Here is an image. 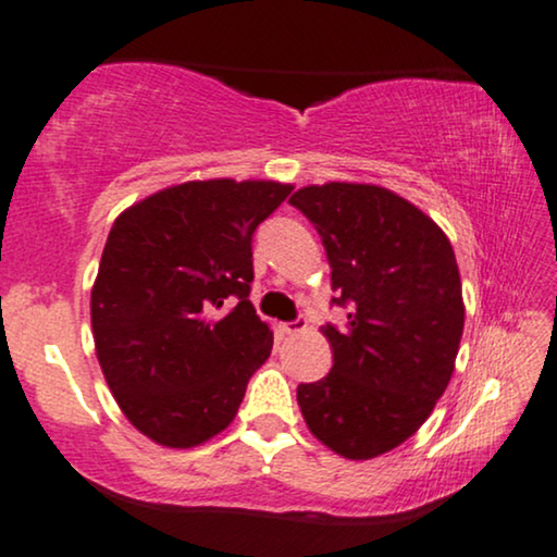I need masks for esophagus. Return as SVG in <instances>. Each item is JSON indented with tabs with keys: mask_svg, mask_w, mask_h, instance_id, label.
Listing matches in <instances>:
<instances>
[{
	"mask_svg": "<svg viewBox=\"0 0 557 557\" xmlns=\"http://www.w3.org/2000/svg\"><path fill=\"white\" fill-rule=\"evenodd\" d=\"M308 329V321L306 319H302V315H298V319H295V321H287V323H283V331H285V334H300V331H306Z\"/></svg>",
	"mask_w": 557,
	"mask_h": 557,
	"instance_id": "34e87169",
	"label": "esophagus"
}]
</instances>
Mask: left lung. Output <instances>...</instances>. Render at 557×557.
I'll return each mask as SVG.
<instances>
[{"instance_id": "left-lung-1", "label": "left lung", "mask_w": 557, "mask_h": 557, "mask_svg": "<svg viewBox=\"0 0 557 557\" xmlns=\"http://www.w3.org/2000/svg\"><path fill=\"white\" fill-rule=\"evenodd\" d=\"M319 231L336 306L326 323L334 368L298 385L315 440L347 460L404 445L445 393L460 349L466 306L449 238L391 189L355 182L302 187L290 197Z\"/></svg>"}]
</instances>
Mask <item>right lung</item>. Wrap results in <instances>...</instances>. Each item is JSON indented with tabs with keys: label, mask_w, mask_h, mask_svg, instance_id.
<instances>
[{
	"label": "right lung",
	"mask_w": 557,
	"mask_h": 557,
	"mask_svg": "<svg viewBox=\"0 0 557 557\" xmlns=\"http://www.w3.org/2000/svg\"><path fill=\"white\" fill-rule=\"evenodd\" d=\"M264 180L159 189L112 223L91 287V334L125 419L157 445L221 434L272 351L249 300L251 236L290 195Z\"/></svg>",
	"instance_id": "1"
}]
</instances>
